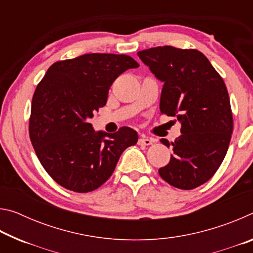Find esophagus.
I'll return each instance as SVG.
<instances>
[{
	"label": "esophagus",
	"mask_w": 253,
	"mask_h": 253,
	"mask_svg": "<svg viewBox=\"0 0 253 253\" xmlns=\"http://www.w3.org/2000/svg\"><path fill=\"white\" fill-rule=\"evenodd\" d=\"M138 144L139 145H145V146H148V145L153 144V140L151 138H147V137H142V138H139Z\"/></svg>",
	"instance_id": "34e87169"
}]
</instances>
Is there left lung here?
Here are the masks:
<instances>
[{
    "mask_svg": "<svg viewBox=\"0 0 253 253\" xmlns=\"http://www.w3.org/2000/svg\"><path fill=\"white\" fill-rule=\"evenodd\" d=\"M139 59L164 83L160 109L181 123L169 163L161 177L181 190L211 178L228 152L233 118L225 84L208 58L195 49L170 45L139 51ZM161 142L169 146L168 139Z\"/></svg>",
    "mask_w": 253,
    "mask_h": 253,
    "instance_id": "8db88e82",
    "label": "left lung"
}]
</instances>
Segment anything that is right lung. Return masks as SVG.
I'll return each mask as SVG.
<instances>
[{
    "label": "right lung",
    "mask_w": 253,
    "mask_h": 253,
    "mask_svg": "<svg viewBox=\"0 0 253 253\" xmlns=\"http://www.w3.org/2000/svg\"><path fill=\"white\" fill-rule=\"evenodd\" d=\"M139 65L129 55L89 53L51 66L34 91L29 123L41 165L59 185L87 193L114 173L122 153L138 140L136 130L96 131L89 119L107 102L119 75Z\"/></svg>",
    "instance_id": "1"
}]
</instances>
